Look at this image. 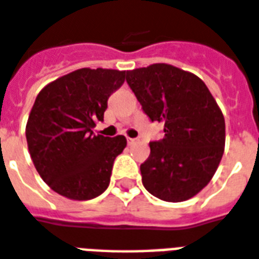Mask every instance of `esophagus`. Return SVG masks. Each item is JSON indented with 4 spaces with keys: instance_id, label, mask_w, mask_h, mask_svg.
<instances>
[{
    "instance_id": "1",
    "label": "esophagus",
    "mask_w": 259,
    "mask_h": 259,
    "mask_svg": "<svg viewBox=\"0 0 259 259\" xmlns=\"http://www.w3.org/2000/svg\"><path fill=\"white\" fill-rule=\"evenodd\" d=\"M127 142L128 145H134V143L138 142V139H135V138H127Z\"/></svg>"
}]
</instances>
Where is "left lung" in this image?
<instances>
[{
	"instance_id": "left-lung-1",
	"label": "left lung",
	"mask_w": 259,
	"mask_h": 259,
	"mask_svg": "<svg viewBox=\"0 0 259 259\" xmlns=\"http://www.w3.org/2000/svg\"><path fill=\"white\" fill-rule=\"evenodd\" d=\"M143 111L164 124V138L149 143L142 184L157 199L179 203L207 186L225 148V118L207 85L167 63L127 71Z\"/></svg>"
}]
</instances>
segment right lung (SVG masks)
<instances>
[{"label": "right lung", "instance_id": "1", "mask_svg": "<svg viewBox=\"0 0 259 259\" xmlns=\"http://www.w3.org/2000/svg\"><path fill=\"white\" fill-rule=\"evenodd\" d=\"M125 71L78 69L45 85L30 111L26 139L34 167L51 189L71 200L98 197L110 184L114 158L127 146L122 135H95L109 96Z\"/></svg>", "mask_w": 259, "mask_h": 259}]
</instances>
